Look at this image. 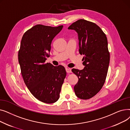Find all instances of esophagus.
<instances>
[{
    "instance_id": "esophagus-1",
    "label": "esophagus",
    "mask_w": 130,
    "mask_h": 130,
    "mask_svg": "<svg viewBox=\"0 0 130 130\" xmlns=\"http://www.w3.org/2000/svg\"><path fill=\"white\" fill-rule=\"evenodd\" d=\"M66 71L67 73H72V70L71 69H70V68H69V67H66Z\"/></svg>"
}]
</instances>
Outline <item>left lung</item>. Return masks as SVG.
Returning a JSON list of instances; mask_svg holds the SVG:
<instances>
[{"instance_id": "8db88e82", "label": "left lung", "mask_w": 130, "mask_h": 130, "mask_svg": "<svg viewBox=\"0 0 130 130\" xmlns=\"http://www.w3.org/2000/svg\"><path fill=\"white\" fill-rule=\"evenodd\" d=\"M68 29L78 34L79 53L84 55V69L72 70L78 78L75 93L80 99H90L101 90L107 76L110 63L107 37L96 24L84 19L73 23Z\"/></svg>"}]
</instances>
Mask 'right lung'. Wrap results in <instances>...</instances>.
<instances>
[{
    "label": "right lung",
    "mask_w": 130,
    "mask_h": 130,
    "mask_svg": "<svg viewBox=\"0 0 130 130\" xmlns=\"http://www.w3.org/2000/svg\"><path fill=\"white\" fill-rule=\"evenodd\" d=\"M63 27L34 26L24 33L18 52V61L26 85L34 97L47 104L59 99L66 75L64 66L45 63L52 40Z\"/></svg>",
    "instance_id": "obj_1"
}]
</instances>
